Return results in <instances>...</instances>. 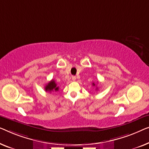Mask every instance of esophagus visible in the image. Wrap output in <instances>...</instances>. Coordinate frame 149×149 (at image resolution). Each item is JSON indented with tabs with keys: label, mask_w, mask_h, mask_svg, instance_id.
Listing matches in <instances>:
<instances>
[{
	"label": "esophagus",
	"mask_w": 149,
	"mask_h": 149,
	"mask_svg": "<svg viewBox=\"0 0 149 149\" xmlns=\"http://www.w3.org/2000/svg\"><path fill=\"white\" fill-rule=\"evenodd\" d=\"M72 79L73 81H75V79H76V77L74 76V75H73V76L72 77Z\"/></svg>",
	"instance_id": "34e87169"
}]
</instances>
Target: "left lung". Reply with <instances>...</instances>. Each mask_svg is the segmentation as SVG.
Segmentation results:
<instances>
[{"label":"left lung","mask_w":149,"mask_h":149,"mask_svg":"<svg viewBox=\"0 0 149 149\" xmlns=\"http://www.w3.org/2000/svg\"><path fill=\"white\" fill-rule=\"evenodd\" d=\"M93 86H95V83H94V82H93Z\"/></svg>","instance_id":"1"}]
</instances>
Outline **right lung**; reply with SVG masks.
I'll return each mask as SVG.
<instances>
[{
    "instance_id": "right-lung-1",
    "label": "right lung",
    "mask_w": 149,
    "mask_h": 149,
    "mask_svg": "<svg viewBox=\"0 0 149 149\" xmlns=\"http://www.w3.org/2000/svg\"><path fill=\"white\" fill-rule=\"evenodd\" d=\"M45 91L46 92H56L58 91V86H56V84L55 83L54 79H52L51 81L46 85L45 86Z\"/></svg>"
}]
</instances>
